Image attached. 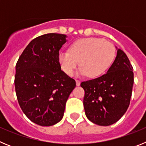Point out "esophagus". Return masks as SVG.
Instances as JSON below:
<instances>
[{
	"label": "esophagus",
	"mask_w": 146,
	"mask_h": 146,
	"mask_svg": "<svg viewBox=\"0 0 146 146\" xmlns=\"http://www.w3.org/2000/svg\"><path fill=\"white\" fill-rule=\"evenodd\" d=\"M80 81L78 80H76V85H77V86H80Z\"/></svg>",
	"instance_id": "34e87169"
}]
</instances>
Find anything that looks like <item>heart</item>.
<instances>
[{
  "label": "heart",
  "mask_w": 146,
  "mask_h": 146,
  "mask_svg": "<svg viewBox=\"0 0 146 146\" xmlns=\"http://www.w3.org/2000/svg\"><path fill=\"white\" fill-rule=\"evenodd\" d=\"M116 55L112 43L102 38H81L72 44L70 51L59 54L58 60L62 70L72 75L80 61L81 68L77 74L96 78L104 74L111 66Z\"/></svg>",
  "instance_id": "b5f03b06"
}]
</instances>
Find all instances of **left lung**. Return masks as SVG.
Here are the masks:
<instances>
[{
    "instance_id": "obj_1",
    "label": "left lung",
    "mask_w": 146,
    "mask_h": 146,
    "mask_svg": "<svg viewBox=\"0 0 146 146\" xmlns=\"http://www.w3.org/2000/svg\"><path fill=\"white\" fill-rule=\"evenodd\" d=\"M133 67L121 49L105 74L81 82L85 113L91 122L110 126L118 121L129 106L134 83Z\"/></svg>"
}]
</instances>
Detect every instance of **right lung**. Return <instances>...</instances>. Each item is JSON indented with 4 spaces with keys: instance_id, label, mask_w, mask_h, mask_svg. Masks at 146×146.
<instances>
[{
    "instance_id": "right-lung-1",
    "label": "right lung",
    "mask_w": 146,
    "mask_h": 146,
    "mask_svg": "<svg viewBox=\"0 0 146 146\" xmlns=\"http://www.w3.org/2000/svg\"><path fill=\"white\" fill-rule=\"evenodd\" d=\"M66 42L64 34L40 36L28 44L17 62L18 102L25 115L40 126H52L62 119L67 99L76 86L59 64V51Z\"/></svg>"
}]
</instances>
